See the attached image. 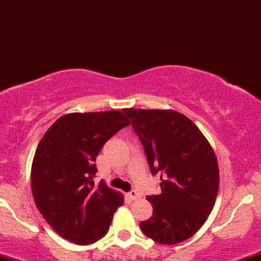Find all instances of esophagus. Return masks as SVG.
Instances as JSON below:
<instances>
[{"label":"esophagus","instance_id":"esophagus-1","mask_svg":"<svg viewBox=\"0 0 261 261\" xmlns=\"http://www.w3.org/2000/svg\"><path fill=\"white\" fill-rule=\"evenodd\" d=\"M128 196H130L131 200H137L140 197V193L136 190H131L130 193H128Z\"/></svg>","mask_w":261,"mask_h":261}]
</instances>
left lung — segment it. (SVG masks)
<instances>
[{
    "instance_id": "obj_1",
    "label": "left lung",
    "mask_w": 261,
    "mask_h": 261,
    "mask_svg": "<svg viewBox=\"0 0 261 261\" xmlns=\"http://www.w3.org/2000/svg\"><path fill=\"white\" fill-rule=\"evenodd\" d=\"M142 143L151 173L161 174L162 193L149 195L153 215L141 230L173 245L195 234L216 201V155L190 119L174 110L124 109Z\"/></svg>"
}]
</instances>
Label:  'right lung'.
I'll list each match as a JSON object with an SVG mask.
<instances>
[{
	"label": "right lung",
	"instance_id": "1",
	"mask_svg": "<svg viewBox=\"0 0 261 261\" xmlns=\"http://www.w3.org/2000/svg\"><path fill=\"white\" fill-rule=\"evenodd\" d=\"M130 125L118 110L61 116L39 142L32 166L37 207L62 238L79 245L107 234L124 199L101 180L94 185L95 158L104 143Z\"/></svg>",
	"mask_w": 261,
	"mask_h": 261
}]
</instances>
